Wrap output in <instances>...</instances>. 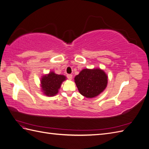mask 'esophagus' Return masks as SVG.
<instances>
[{
  "label": "esophagus",
  "mask_w": 149,
  "mask_h": 149,
  "mask_svg": "<svg viewBox=\"0 0 149 149\" xmlns=\"http://www.w3.org/2000/svg\"><path fill=\"white\" fill-rule=\"evenodd\" d=\"M67 78H68L70 80H71L72 78H73V76L71 74H67Z\"/></svg>",
  "instance_id": "1"
}]
</instances>
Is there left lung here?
<instances>
[{
    "mask_svg": "<svg viewBox=\"0 0 149 149\" xmlns=\"http://www.w3.org/2000/svg\"><path fill=\"white\" fill-rule=\"evenodd\" d=\"M74 82L81 94L86 97L97 96L107 84V76L100 68L83 69L74 78Z\"/></svg>",
    "mask_w": 149,
    "mask_h": 149,
    "instance_id": "1",
    "label": "left lung"
}]
</instances>
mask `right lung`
<instances>
[{"label":"right lung","mask_w":149,"mask_h":149,"mask_svg":"<svg viewBox=\"0 0 149 149\" xmlns=\"http://www.w3.org/2000/svg\"><path fill=\"white\" fill-rule=\"evenodd\" d=\"M64 75L57 74L50 71L48 74L43 75L41 79V87L44 94L47 96H54L58 93L61 83L66 80Z\"/></svg>","instance_id":"1"}]
</instances>
